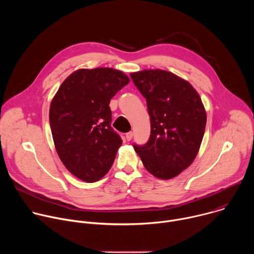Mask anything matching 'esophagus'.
<instances>
[{
  "mask_svg": "<svg viewBox=\"0 0 254 254\" xmlns=\"http://www.w3.org/2000/svg\"><path fill=\"white\" fill-rule=\"evenodd\" d=\"M126 138L127 141H129L131 138H132V132L131 131H128L127 134H126Z\"/></svg>",
  "mask_w": 254,
  "mask_h": 254,
  "instance_id": "1",
  "label": "esophagus"
}]
</instances>
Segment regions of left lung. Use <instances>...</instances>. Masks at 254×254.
<instances>
[{
  "instance_id": "8db88e82",
  "label": "left lung",
  "mask_w": 254,
  "mask_h": 254,
  "mask_svg": "<svg viewBox=\"0 0 254 254\" xmlns=\"http://www.w3.org/2000/svg\"><path fill=\"white\" fill-rule=\"evenodd\" d=\"M130 77L147 99L151 135L143 147L133 146L144 168L170 180L195 160L206 127V111L192 84L170 71L144 69Z\"/></svg>"
}]
</instances>
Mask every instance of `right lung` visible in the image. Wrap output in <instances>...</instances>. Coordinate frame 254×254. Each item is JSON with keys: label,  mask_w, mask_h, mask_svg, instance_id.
<instances>
[{"label": "right lung", "mask_w": 254, "mask_h": 254, "mask_svg": "<svg viewBox=\"0 0 254 254\" xmlns=\"http://www.w3.org/2000/svg\"><path fill=\"white\" fill-rule=\"evenodd\" d=\"M129 82L123 71L78 69L62 82L51 100L49 122L59 159L87 183L112 168L123 140L111 127V99Z\"/></svg>", "instance_id": "add662e5"}]
</instances>
